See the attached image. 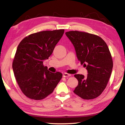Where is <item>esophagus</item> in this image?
Returning a JSON list of instances; mask_svg holds the SVG:
<instances>
[{
	"instance_id": "1",
	"label": "esophagus",
	"mask_w": 125,
	"mask_h": 125,
	"mask_svg": "<svg viewBox=\"0 0 125 125\" xmlns=\"http://www.w3.org/2000/svg\"><path fill=\"white\" fill-rule=\"evenodd\" d=\"M71 75L69 74H68L67 73H63V77H70Z\"/></svg>"
}]
</instances>
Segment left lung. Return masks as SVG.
I'll return each instance as SVG.
<instances>
[{"label":"left lung","instance_id":"left-lung-1","mask_svg":"<svg viewBox=\"0 0 125 125\" xmlns=\"http://www.w3.org/2000/svg\"><path fill=\"white\" fill-rule=\"evenodd\" d=\"M65 35L74 47L80 64L86 67L88 74H75L78 84L73 92L83 99L99 96L105 89L113 67V59L106 42L98 36L71 31Z\"/></svg>","mask_w":125,"mask_h":125}]
</instances>
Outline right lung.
Wrapping results in <instances>:
<instances>
[{"label":"right lung","instance_id":"1","mask_svg":"<svg viewBox=\"0 0 125 125\" xmlns=\"http://www.w3.org/2000/svg\"><path fill=\"white\" fill-rule=\"evenodd\" d=\"M64 30L43 31L25 37L17 48L12 62L15 77L27 97L42 100L53 92L62 77L60 72L52 73L43 62L52 54Z\"/></svg>","mask_w":125,"mask_h":125}]
</instances>
